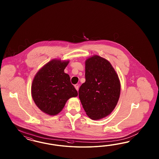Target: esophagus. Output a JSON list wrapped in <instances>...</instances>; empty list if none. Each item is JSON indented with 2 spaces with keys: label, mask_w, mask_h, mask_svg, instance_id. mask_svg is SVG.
Instances as JSON below:
<instances>
[{
  "label": "esophagus",
  "mask_w": 159,
  "mask_h": 159,
  "mask_svg": "<svg viewBox=\"0 0 159 159\" xmlns=\"http://www.w3.org/2000/svg\"><path fill=\"white\" fill-rule=\"evenodd\" d=\"M75 89H76V90L77 91L79 90V84H75Z\"/></svg>",
  "instance_id": "34e87169"
}]
</instances>
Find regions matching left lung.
Returning <instances> with one entry per match:
<instances>
[{"mask_svg": "<svg viewBox=\"0 0 159 159\" xmlns=\"http://www.w3.org/2000/svg\"><path fill=\"white\" fill-rule=\"evenodd\" d=\"M85 77L79 97L87 115L93 120L109 116L120 96V81L115 69L105 58L94 55L86 60Z\"/></svg>", "mask_w": 159, "mask_h": 159, "instance_id": "8db88e82", "label": "left lung"}]
</instances>
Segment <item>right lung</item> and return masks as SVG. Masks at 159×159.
Wrapping results in <instances>:
<instances>
[{"label":"right lung","instance_id":"add662e5","mask_svg":"<svg viewBox=\"0 0 159 159\" xmlns=\"http://www.w3.org/2000/svg\"><path fill=\"white\" fill-rule=\"evenodd\" d=\"M69 61L54 59L36 73L31 84V96L39 109L49 116L62 110L67 100L77 97V90L64 72Z\"/></svg>","mask_w":159,"mask_h":159}]
</instances>
